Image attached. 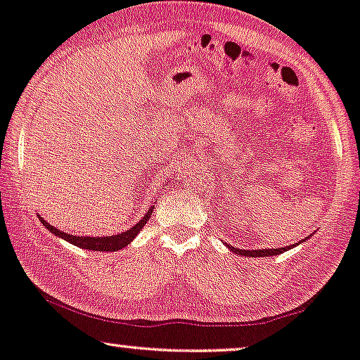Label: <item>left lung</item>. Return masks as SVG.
Instances as JSON below:
<instances>
[{
	"label": "left lung",
	"mask_w": 360,
	"mask_h": 360,
	"mask_svg": "<svg viewBox=\"0 0 360 360\" xmlns=\"http://www.w3.org/2000/svg\"><path fill=\"white\" fill-rule=\"evenodd\" d=\"M311 237V236H309ZM309 237H306L304 240H300L296 245H300L301 242H306ZM293 245V247H296ZM230 252L237 253V255H242V257H273V255H280V253H283L286 250H291V245L288 247H281V248H263V250H243V248H237V247H232V245H227Z\"/></svg>",
	"instance_id": "8db88e82"
}]
</instances>
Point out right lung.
<instances>
[{"label": "right lung", "mask_w": 360, "mask_h": 360, "mask_svg": "<svg viewBox=\"0 0 360 360\" xmlns=\"http://www.w3.org/2000/svg\"><path fill=\"white\" fill-rule=\"evenodd\" d=\"M153 209H155V205H151V207L148 209V212L145 214V217L138 220V222L133 225V227L124 230V232H122V233H115V236H107V237L72 236V233L62 232V230L54 227V225L46 222V220L42 219L41 215H39V220H41V224L44 225L47 230H49L51 233H54V236L59 237V238H64L65 242L72 243V245L85 248V250H94V252H117V250H120V248H124L128 245V243L133 242V238H135L138 233H140V230L145 227L148 220H150Z\"/></svg>", "instance_id": "1"}]
</instances>
